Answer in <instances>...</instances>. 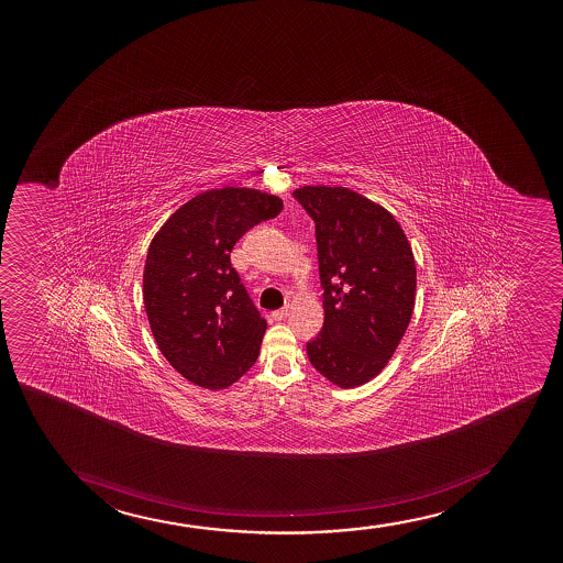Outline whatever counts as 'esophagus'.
Wrapping results in <instances>:
<instances>
[{"mask_svg":"<svg viewBox=\"0 0 563 563\" xmlns=\"http://www.w3.org/2000/svg\"><path fill=\"white\" fill-rule=\"evenodd\" d=\"M287 316H289V308H287V306L282 308V310L272 311V317H274L276 321H284Z\"/></svg>","mask_w":563,"mask_h":563,"instance_id":"1","label":"esophagus"}]
</instances>
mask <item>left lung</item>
Masks as SVG:
<instances>
[{"mask_svg":"<svg viewBox=\"0 0 563 563\" xmlns=\"http://www.w3.org/2000/svg\"><path fill=\"white\" fill-rule=\"evenodd\" d=\"M316 223L323 329L306 343L311 366L338 387L379 374L415 306L413 252L393 213L347 188L292 194Z\"/></svg>","mask_w":563,"mask_h":563,"instance_id":"8db88e82","label":"left lung"}]
</instances>
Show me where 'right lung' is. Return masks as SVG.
Segmentation results:
<instances>
[{
  "mask_svg": "<svg viewBox=\"0 0 563 563\" xmlns=\"http://www.w3.org/2000/svg\"><path fill=\"white\" fill-rule=\"evenodd\" d=\"M282 208V199L258 189H210L181 205L150 244L143 276L150 329L170 366L199 387L227 388L257 361L266 321L231 266V252Z\"/></svg>",
  "mask_w": 563,
  "mask_h": 563,
  "instance_id": "obj_1",
  "label": "right lung"
}]
</instances>
